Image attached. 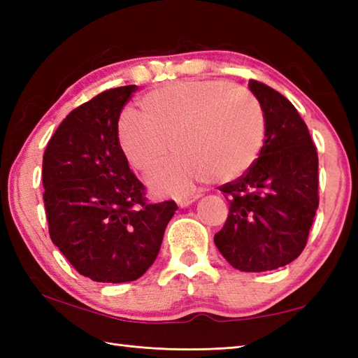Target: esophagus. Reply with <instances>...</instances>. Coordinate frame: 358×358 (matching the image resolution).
Masks as SVG:
<instances>
[{
	"label": "esophagus",
	"instance_id": "esophagus-1",
	"mask_svg": "<svg viewBox=\"0 0 358 358\" xmlns=\"http://www.w3.org/2000/svg\"><path fill=\"white\" fill-rule=\"evenodd\" d=\"M199 196H200V195L178 196V199H177V203H178V206H181V208H186V206H189V204H192L195 200H199Z\"/></svg>",
	"mask_w": 358,
	"mask_h": 358
}]
</instances>
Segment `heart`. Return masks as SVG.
<instances>
[{"mask_svg":"<svg viewBox=\"0 0 358 358\" xmlns=\"http://www.w3.org/2000/svg\"><path fill=\"white\" fill-rule=\"evenodd\" d=\"M127 163L155 172L172 149L178 152L154 178L158 194H183L196 181H232L260 154L264 112L249 89L223 81H177L150 90L140 115L126 110L117 126Z\"/></svg>","mask_w":358,"mask_h":358,"instance_id":"b5f03b06","label":"heart"}]
</instances>
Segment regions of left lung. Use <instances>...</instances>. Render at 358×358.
Segmentation results:
<instances>
[{"mask_svg":"<svg viewBox=\"0 0 358 358\" xmlns=\"http://www.w3.org/2000/svg\"><path fill=\"white\" fill-rule=\"evenodd\" d=\"M264 112V144L254 164L220 186L229 215L214 241L232 268L264 272L286 266L308 243L318 208V155L308 126L277 90L250 80Z\"/></svg>","mask_w":358,"mask_h":358,"instance_id":"obj_1","label":"left lung"}]
</instances>
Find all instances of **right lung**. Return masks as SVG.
<instances>
[{
  "instance_id": "right-lung-1",
  "label": "right lung",
  "mask_w": 358,
  "mask_h": 358,
  "mask_svg": "<svg viewBox=\"0 0 358 358\" xmlns=\"http://www.w3.org/2000/svg\"><path fill=\"white\" fill-rule=\"evenodd\" d=\"M136 86L104 90L58 126L43 157L49 235L81 275L101 283L140 278L162 248L177 210L150 203L117 140L124 104Z\"/></svg>"
}]
</instances>
